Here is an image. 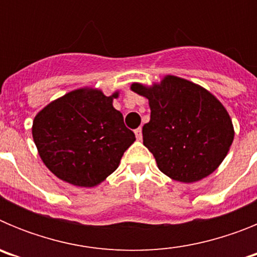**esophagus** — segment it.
<instances>
[{
	"mask_svg": "<svg viewBox=\"0 0 257 257\" xmlns=\"http://www.w3.org/2000/svg\"><path fill=\"white\" fill-rule=\"evenodd\" d=\"M135 136H136V139H138V140L143 139V133H142V128H140V127L135 130Z\"/></svg>",
	"mask_w": 257,
	"mask_h": 257,
	"instance_id": "esophagus-1",
	"label": "esophagus"
}]
</instances>
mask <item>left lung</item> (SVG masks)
<instances>
[{
    "label": "left lung",
    "mask_w": 257,
    "mask_h": 257,
    "mask_svg": "<svg viewBox=\"0 0 257 257\" xmlns=\"http://www.w3.org/2000/svg\"><path fill=\"white\" fill-rule=\"evenodd\" d=\"M131 90L149 101L151 121L143 127V143L163 174L175 181L196 183L221 165L234 127L215 95L171 74L151 86L134 82Z\"/></svg>",
    "instance_id": "left-lung-1"
}]
</instances>
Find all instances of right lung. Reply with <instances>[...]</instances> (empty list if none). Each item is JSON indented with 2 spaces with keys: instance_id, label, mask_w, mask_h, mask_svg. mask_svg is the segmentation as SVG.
Instances as JSON below:
<instances>
[{
  "instance_id": "1",
  "label": "right lung",
  "mask_w": 257,
  "mask_h": 257,
  "mask_svg": "<svg viewBox=\"0 0 257 257\" xmlns=\"http://www.w3.org/2000/svg\"><path fill=\"white\" fill-rule=\"evenodd\" d=\"M119 91L105 96L81 87L58 97L36 114L32 135L42 162L56 178L81 188L103 183L119 166L135 134L113 106Z\"/></svg>"
}]
</instances>
